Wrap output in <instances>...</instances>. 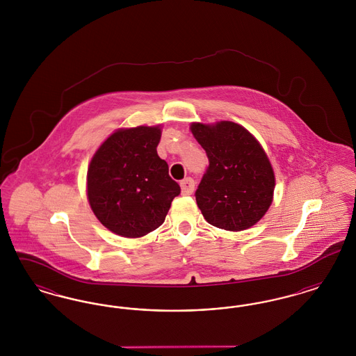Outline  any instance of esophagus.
I'll list each match as a JSON object with an SVG mask.
<instances>
[{
    "mask_svg": "<svg viewBox=\"0 0 356 356\" xmlns=\"http://www.w3.org/2000/svg\"><path fill=\"white\" fill-rule=\"evenodd\" d=\"M180 186L183 195H192V192L195 191V180L192 177H186L184 180H181Z\"/></svg>",
    "mask_w": 356,
    "mask_h": 356,
    "instance_id": "1",
    "label": "esophagus"
}]
</instances>
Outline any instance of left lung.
Instances as JSON below:
<instances>
[{
	"instance_id": "left-lung-1",
	"label": "left lung",
	"mask_w": 356,
	"mask_h": 356,
	"mask_svg": "<svg viewBox=\"0 0 356 356\" xmlns=\"http://www.w3.org/2000/svg\"><path fill=\"white\" fill-rule=\"evenodd\" d=\"M191 131L209 161L195 192L204 219L227 231L252 227L272 203L275 176L267 154L254 136L232 121L195 122Z\"/></svg>"
}]
</instances>
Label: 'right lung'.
<instances>
[{
    "mask_svg": "<svg viewBox=\"0 0 356 356\" xmlns=\"http://www.w3.org/2000/svg\"><path fill=\"white\" fill-rule=\"evenodd\" d=\"M159 127L120 129L93 156L88 170V199L109 231L141 237L159 228L180 195V186L157 154Z\"/></svg>",
    "mask_w": 356,
    "mask_h": 356,
    "instance_id": "obj_1",
    "label": "right lung"
}]
</instances>
